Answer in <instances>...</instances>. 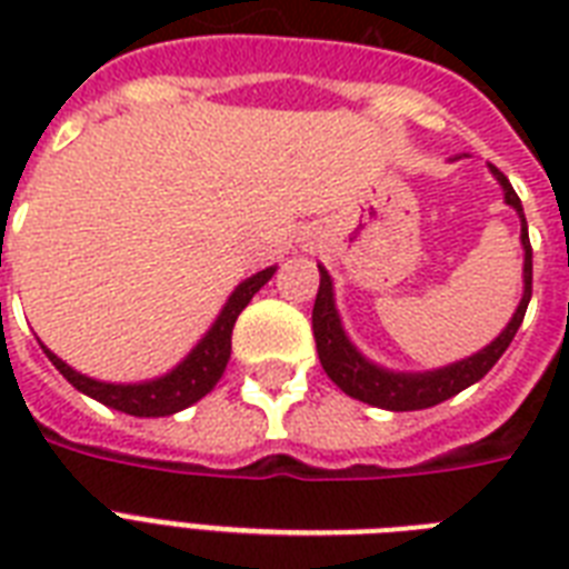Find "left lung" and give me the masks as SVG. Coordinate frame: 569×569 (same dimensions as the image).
Segmentation results:
<instances>
[{"label": "left lung", "mask_w": 569, "mask_h": 569, "mask_svg": "<svg viewBox=\"0 0 569 569\" xmlns=\"http://www.w3.org/2000/svg\"><path fill=\"white\" fill-rule=\"evenodd\" d=\"M490 171L499 180L505 191V203L513 206L522 221V250H526V262H522V301L513 312V319L508 321V328L481 348L478 355L451 363L446 369H433V372H389L383 366H375L372 360H366L351 339L342 330L339 321L337 303H333V283L330 274L319 266L321 283L319 295H316V307H312V337H316V348H319V360L325 366L328 378L337 383L346 396L366 401V405L383 407V410H425L446 401V398L458 396L460 389L472 387L476 380L485 378L496 366V360L508 351L511 339L517 337V330L522 325V316L529 310L531 301V244H529V227H526V214H522V203L517 191L511 189V182L499 168L490 164Z\"/></svg>", "instance_id": "8db88e82"}]
</instances>
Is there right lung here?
I'll use <instances>...</instances> for the list:
<instances>
[{"label":"right lung","mask_w":569,"mask_h":569,"mask_svg":"<svg viewBox=\"0 0 569 569\" xmlns=\"http://www.w3.org/2000/svg\"><path fill=\"white\" fill-rule=\"evenodd\" d=\"M277 271V266L266 268V271H257L253 277H248L244 283L236 286V292L230 295V301L223 303L221 316L214 319V325L209 328L200 342L191 348V355L182 360L173 372H168L164 378L144 380V383H106V380H93L88 375H79L76 369L56 357L47 346L43 355L52 360L58 372L64 375L70 383H73L79 392L97 398L100 405L114 407L120 413L129 416H171L186 410L189 405L200 401L206 392H212V387L221 380L223 369H227V360H230L232 348V325L239 319V312L250 303V298L262 289V286L271 280V274Z\"/></svg>","instance_id":"add662e5"}]
</instances>
